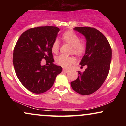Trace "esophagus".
Masks as SVG:
<instances>
[{
    "label": "esophagus",
    "instance_id": "1",
    "mask_svg": "<svg viewBox=\"0 0 126 126\" xmlns=\"http://www.w3.org/2000/svg\"><path fill=\"white\" fill-rule=\"evenodd\" d=\"M63 71H64V72H66V73H67V72H69V70H67V69H63Z\"/></svg>",
    "mask_w": 126,
    "mask_h": 126
}]
</instances>
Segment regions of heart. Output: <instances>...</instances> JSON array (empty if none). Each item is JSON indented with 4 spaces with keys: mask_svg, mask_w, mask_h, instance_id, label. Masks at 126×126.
I'll use <instances>...</instances> for the list:
<instances>
[{
    "mask_svg": "<svg viewBox=\"0 0 126 126\" xmlns=\"http://www.w3.org/2000/svg\"><path fill=\"white\" fill-rule=\"evenodd\" d=\"M62 40L64 43L72 46L71 53L80 57L84 54L86 48V43L83 40H80V37L77 34L71 30L65 31L62 36ZM59 43L55 40L51 46V51L54 54L58 53ZM56 62L59 66L63 67H69L75 62V57L72 56H59L56 59Z\"/></svg>",
    "mask_w": 126,
    "mask_h": 126,
    "instance_id": "b5f03b06",
    "label": "heart"
}]
</instances>
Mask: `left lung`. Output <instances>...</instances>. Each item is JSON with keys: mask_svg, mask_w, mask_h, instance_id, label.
I'll use <instances>...</instances> for the list:
<instances>
[{"mask_svg": "<svg viewBox=\"0 0 126 126\" xmlns=\"http://www.w3.org/2000/svg\"><path fill=\"white\" fill-rule=\"evenodd\" d=\"M75 31L84 35L86 48L80 65L87 66L83 73L70 83L72 89L79 94L87 95L97 91L107 77L112 50L107 39L100 31L91 27H75Z\"/></svg>", "mask_w": 126, "mask_h": 126, "instance_id": "left-lung-1", "label": "left lung"}]
</instances>
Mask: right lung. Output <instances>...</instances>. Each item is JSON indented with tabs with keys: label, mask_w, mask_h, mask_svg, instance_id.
Returning a JSON list of instances; mask_svg holds the SVG:
<instances>
[{
	"label": "right lung",
	"mask_w": 126,
	"mask_h": 126,
	"mask_svg": "<svg viewBox=\"0 0 126 126\" xmlns=\"http://www.w3.org/2000/svg\"><path fill=\"white\" fill-rule=\"evenodd\" d=\"M60 29L53 26L32 28L20 36L13 53L16 76L28 90L35 94L46 92L52 87L61 66L53 64L51 46ZM44 58L50 64L41 66Z\"/></svg>",
	"instance_id": "add662e5"
}]
</instances>
